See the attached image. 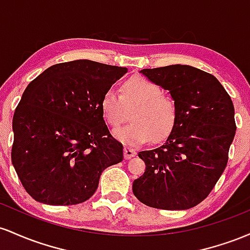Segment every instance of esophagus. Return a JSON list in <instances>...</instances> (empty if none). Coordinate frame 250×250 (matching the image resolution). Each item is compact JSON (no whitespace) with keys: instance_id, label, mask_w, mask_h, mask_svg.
<instances>
[{"instance_id":"esophagus-1","label":"esophagus","mask_w":250,"mask_h":250,"mask_svg":"<svg viewBox=\"0 0 250 250\" xmlns=\"http://www.w3.org/2000/svg\"><path fill=\"white\" fill-rule=\"evenodd\" d=\"M136 155H137V152L133 150V148H131V147H124V158H125V159L132 158V157H134Z\"/></svg>"}]
</instances>
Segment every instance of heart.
I'll return each mask as SVG.
<instances>
[{"mask_svg":"<svg viewBox=\"0 0 250 250\" xmlns=\"http://www.w3.org/2000/svg\"><path fill=\"white\" fill-rule=\"evenodd\" d=\"M100 107L105 122L119 125L132 110V122L114 128L113 137L128 145H142L150 140H161L173 128L177 119V107L172 98L163 94L162 88L142 77L127 80L123 85L122 95L107 89L103 95Z\"/></svg>","mask_w":250,"mask_h":250,"instance_id":"1","label":"heart"}]
</instances>
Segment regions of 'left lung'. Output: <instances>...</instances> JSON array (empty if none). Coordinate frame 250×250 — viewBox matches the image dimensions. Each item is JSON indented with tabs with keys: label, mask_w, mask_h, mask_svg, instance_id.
<instances>
[{
	"label": "left lung",
	"mask_w": 250,
	"mask_h": 250,
	"mask_svg": "<svg viewBox=\"0 0 250 250\" xmlns=\"http://www.w3.org/2000/svg\"><path fill=\"white\" fill-rule=\"evenodd\" d=\"M140 73L169 92L177 119L164 144L138 152L146 169L134 179L133 193L151 208L190 209L209 195L226 169L236 132L234 105L214 75L192 66Z\"/></svg>",
	"instance_id": "left-lung-1"
}]
</instances>
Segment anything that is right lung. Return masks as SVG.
<instances>
[{
  "label": "right lung",
  "instance_id": "obj_1",
  "mask_svg": "<svg viewBox=\"0 0 250 250\" xmlns=\"http://www.w3.org/2000/svg\"><path fill=\"white\" fill-rule=\"evenodd\" d=\"M126 67L74 60L47 68L24 89L13 117L12 163L26 191L41 203L87 201L123 145L104 119L103 95Z\"/></svg>",
  "mask_w": 250,
  "mask_h": 250
}]
</instances>
